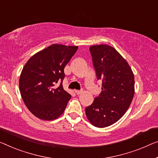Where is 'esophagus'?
<instances>
[{
	"label": "esophagus",
	"mask_w": 158,
	"mask_h": 158,
	"mask_svg": "<svg viewBox=\"0 0 158 158\" xmlns=\"http://www.w3.org/2000/svg\"><path fill=\"white\" fill-rule=\"evenodd\" d=\"M74 92L76 93L77 95H79V94H81L82 93V91L81 90H75Z\"/></svg>",
	"instance_id": "1"
}]
</instances>
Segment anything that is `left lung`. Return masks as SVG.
Listing matches in <instances>:
<instances>
[{"instance_id":"8db88e82","label":"left lung","mask_w":158,"mask_h":158,"mask_svg":"<svg viewBox=\"0 0 158 158\" xmlns=\"http://www.w3.org/2000/svg\"><path fill=\"white\" fill-rule=\"evenodd\" d=\"M98 80H102V92L85 112L89 122L105 128L117 122L130 106L135 93V80L126 60L107 44L89 48Z\"/></svg>"}]
</instances>
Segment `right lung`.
<instances>
[{
    "instance_id": "right-lung-1",
    "label": "right lung",
    "mask_w": 158,
    "mask_h": 158,
    "mask_svg": "<svg viewBox=\"0 0 158 158\" xmlns=\"http://www.w3.org/2000/svg\"><path fill=\"white\" fill-rule=\"evenodd\" d=\"M77 49L52 44L35 54L23 67L19 88L25 106L35 116L52 121L64 111L71 95L63 89L64 69ZM57 83H60L58 87Z\"/></svg>"
}]
</instances>
